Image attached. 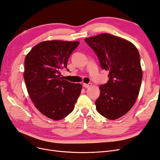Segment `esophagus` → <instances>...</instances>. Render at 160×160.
Wrapping results in <instances>:
<instances>
[{"label":"esophagus","mask_w":160,"mask_h":160,"mask_svg":"<svg viewBox=\"0 0 160 160\" xmlns=\"http://www.w3.org/2000/svg\"><path fill=\"white\" fill-rule=\"evenodd\" d=\"M83 86L85 88H89V87L91 86V83H88V84H86V83H83Z\"/></svg>","instance_id":"1"}]
</instances>
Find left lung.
I'll use <instances>...</instances> for the list:
<instances>
[{"instance_id": "1", "label": "left lung", "mask_w": 160, "mask_h": 160, "mask_svg": "<svg viewBox=\"0 0 160 160\" xmlns=\"http://www.w3.org/2000/svg\"><path fill=\"white\" fill-rule=\"evenodd\" d=\"M85 41L98 56L102 69L109 71L107 83L99 86L97 111L109 119L127 113L135 103L142 80L138 50L132 42L108 33Z\"/></svg>"}]
</instances>
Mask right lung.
I'll list each match as a JSON object with an SVG mask.
<instances>
[{
  "label": "right lung",
  "mask_w": 160,
  "mask_h": 160,
  "mask_svg": "<svg viewBox=\"0 0 160 160\" xmlns=\"http://www.w3.org/2000/svg\"><path fill=\"white\" fill-rule=\"evenodd\" d=\"M78 41H47L38 43L27 55L24 79L35 107L46 117L61 120L71 113L81 94L82 85L62 80L61 70L67 69Z\"/></svg>",
  "instance_id": "obj_1"
}]
</instances>
